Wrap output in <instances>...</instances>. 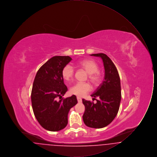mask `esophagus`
<instances>
[{
  "label": "esophagus",
  "instance_id": "esophagus-1",
  "mask_svg": "<svg viewBox=\"0 0 157 157\" xmlns=\"http://www.w3.org/2000/svg\"><path fill=\"white\" fill-rule=\"evenodd\" d=\"M77 100H78V102L79 103H81V102H82V99H81V98L77 97Z\"/></svg>",
  "mask_w": 157,
  "mask_h": 157
}]
</instances>
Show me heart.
<instances>
[{
  "instance_id": "obj_1",
  "label": "heart",
  "mask_w": 157,
  "mask_h": 157,
  "mask_svg": "<svg viewBox=\"0 0 157 157\" xmlns=\"http://www.w3.org/2000/svg\"><path fill=\"white\" fill-rule=\"evenodd\" d=\"M76 65L84 69L89 74L90 81L95 85H98L101 81V75L98 73V65L97 63L92 60L85 59L80 60L76 63ZM74 69L72 66L69 64L67 65L63 68L62 75L63 78L69 81L74 76ZM92 90V86L89 83L85 82H77L74 84L70 89V92L72 94L78 97H83L88 92Z\"/></svg>"
}]
</instances>
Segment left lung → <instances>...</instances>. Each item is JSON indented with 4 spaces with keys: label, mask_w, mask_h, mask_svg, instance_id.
Listing matches in <instances>:
<instances>
[{
    "label": "left lung",
    "mask_w": 157,
    "mask_h": 157,
    "mask_svg": "<svg viewBox=\"0 0 157 157\" xmlns=\"http://www.w3.org/2000/svg\"><path fill=\"white\" fill-rule=\"evenodd\" d=\"M91 56L100 57L104 63V81L96 91L91 95L94 104L90 101L82 99L85 105L83 120L87 127L102 128L108 125L117 116L121 100V88L119 74L111 59L104 53L92 54Z\"/></svg>",
    "instance_id": "1"
}]
</instances>
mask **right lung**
I'll return each instance as SVG.
<instances>
[{
  "label": "right lung",
  "mask_w": 157,
  "mask_h": 157,
  "mask_svg": "<svg viewBox=\"0 0 157 157\" xmlns=\"http://www.w3.org/2000/svg\"><path fill=\"white\" fill-rule=\"evenodd\" d=\"M71 60L69 56L51 58L39 68L33 83V111L40 125L49 131H58L67 127L69 111L78 103L74 95L62 98L67 90L62 71Z\"/></svg>",
  "instance_id": "obj_1"
}]
</instances>
